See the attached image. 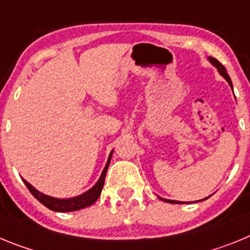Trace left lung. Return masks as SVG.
<instances>
[{
    "label": "left lung",
    "instance_id": "8db88e82",
    "mask_svg": "<svg viewBox=\"0 0 250 250\" xmlns=\"http://www.w3.org/2000/svg\"><path fill=\"white\" fill-rule=\"evenodd\" d=\"M209 60H210V62L213 63V65L215 66L216 68H218V71H219L220 74H222V76L224 77L225 80L228 81L229 85H230V87H231V89H233V85H231L230 77H229V75L227 74V70H225L224 66H223L222 63H220L219 61H218V60L214 59V57H209ZM161 200H164V202H167V203H171V204H176V203H180V202H175V200H167V199H161Z\"/></svg>",
    "mask_w": 250,
    "mask_h": 250
}]
</instances>
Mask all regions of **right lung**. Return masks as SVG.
I'll use <instances>...</instances> for the list:
<instances>
[{
    "label": "right lung",
    "mask_w": 250,
    "mask_h": 250,
    "mask_svg": "<svg viewBox=\"0 0 250 250\" xmlns=\"http://www.w3.org/2000/svg\"><path fill=\"white\" fill-rule=\"evenodd\" d=\"M111 155L112 151L111 154H110L109 159H107V163H106L105 169H104L103 174H101L100 179H99V182L96 183L89 191H86L83 195L76 196V198H71V199H56V198H51V196H47L45 195V194L37 191L32 185L28 184V183L26 182L25 179H23V183H25V185L27 187L28 190H30V193L32 194L41 204H43L46 208L51 209V210L62 211V213L63 211L79 210V209H83V208H86L89 207V205L94 204V203L99 199L101 190H103L104 183H105L106 171H107V167H109L110 165Z\"/></svg>",
    "instance_id": "1"
}]
</instances>
